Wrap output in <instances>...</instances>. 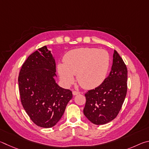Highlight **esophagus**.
Returning <instances> with one entry per match:
<instances>
[{
  "label": "esophagus",
  "instance_id": "1",
  "mask_svg": "<svg viewBox=\"0 0 149 149\" xmlns=\"http://www.w3.org/2000/svg\"><path fill=\"white\" fill-rule=\"evenodd\" d=\"M80 92H77V91H72V95H77L78 94H79Z\"/></svg>",
  "mask_w": 149,
  "mask_h": 149
}]
</instances>
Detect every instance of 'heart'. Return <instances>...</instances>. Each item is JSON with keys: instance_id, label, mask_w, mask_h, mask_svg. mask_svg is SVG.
Returning a JSON list of instances; mask_svg holds the SVG:
<instances>
[{"instance_id": "obj_1", "label": "heart", "mask_w": 149, "mask_h": 149, "mask_svg": "<svg viewBox=\"0 0 149 149\" xmlns=\"http://www.w3.org/2000/svg\"><path fill=\"white\" fill-rule=\"evenodd\" d=\"M110 65V55L105 49L81 48L68 52L64 57V63L57 65V70L65 84L74 82V75L77 74L80 86L90 90L104 82Z\"/></svg>"}]
</instances>
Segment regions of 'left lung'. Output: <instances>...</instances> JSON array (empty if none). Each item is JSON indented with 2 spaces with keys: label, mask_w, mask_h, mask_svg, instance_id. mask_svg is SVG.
I'll list each match as a JSON object with an SVG mask.
<instances>
[{
  "label": "left lung",
  "mask_w": 149,
  "mask_h": 149,
  "mask_svg": "<svg viewBox=\"0 0 149 149\" xmlns=\"http://www.w3.org/2000/svg\"><path fill=\"white\" fill-rule=\"evenodd\" d=\"M127 70L122 57L114 50L111 71L104 82L86 93L85 116L96 125L105 124L116 118L127 93Z\"/></svg>",
  "instance_id": "left-lung-1"
}]
</instances>
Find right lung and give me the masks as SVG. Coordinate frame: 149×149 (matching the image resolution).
<instances>
[{
  "label": "right lung",
  "instance_id": "obj_1",
  "mask_svg": "<svg viewBox=\"0 0 149 149\" xmlns=\"http://www.w3.org/2000/svg\"><path fill=\"white\" fill-rule=\"evenodd\" d=\"M56 61L44 46L28 57L20 70L18 83L21 101L38 126H54L63 114L72 92L57 84Z\"/></svg>",
  "mask_w": 149,
  "mask_h": 149
}]
</instances>
